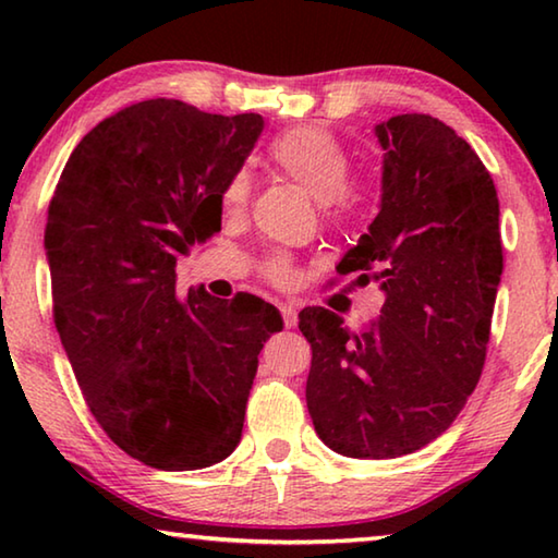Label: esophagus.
Masks as SVG:
<instances>
[{
  "label": "esophagus",
  "instance_id": "34e87169",
  "mask_svg": "<svg viewBox=\"0 0 558 558\" xmlns=\"http://www.w3.org/2000/svg\"><path fill=\"white\" fill-rule=\"evenodd\" d=\"M280 315H282V323H286L288 329L298 325V307L292 305V302H282V305H280Z\"/></svg>",
  "mask_w": 558,
  "mask_h": 558
}]
</instances>
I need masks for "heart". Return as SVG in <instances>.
I'll list each match as a JSON object with an SVG mask.
<instances>
[{"label":"heart","instance_id":"obj_1","mask_svg":"<svg viewBox=\"0 0 558 558\" xmlns=\"http://www.w3.org/2000/svg\"><path fill=\"white\" fill-rule=\"evenodd\" d=\"M268 155L282 177L300 184L317 204H323L327 219L344 221L354 214L359 196L347 186L349 155L332 132L313 125L292 128L272 140ZM248 174L235 172L223 189V209L239 214L248 204ZM266 278L276 286H288L292 278L290 260L282 256L270 258Z\"/></svg>","mask_w":558,"mask_h":558}]
</instances>
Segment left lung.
I'll return each instance as SVG.
<instances>
[{
  "label": "left lung",
  "instance_id": "1",
  "mask_svg": "<svg viewBox=\"0 0 558 558\" xmlns=\"http://www.w3.org/2000/svg\"><path fill=\"white\" fill-rule=\"evenodd\" d=\"M374 132L379 214L337 270L379 280L381 315L352 332L332 310L300 313L313 426L327 448L362 460L409 456L458 418L483 374L502 276L497 189L475 149L421 112Z\"/></svg>",
  "mask_w": 558,
  "mask_h": 558
}]
</instances>
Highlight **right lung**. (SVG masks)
Masks as SVG:
<instances>
[{"label":"right lung","mask_w":558,"mask_h":558,"mask_svg":"<svg viewBox=\"0 0 558 558\" xmlns=\"http://www.w3.org/2000/svg\"><path fill=\"white\" fill-rule=\"evenodd\" d=\"M263 118L143 100L65 162L46 221L53 323L100 428L157 470H199L241 440L270 302L177 295V258L221 229V199Z\"/></svg>","instance_id":"obj_1"}]
</instances>
